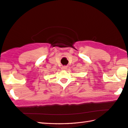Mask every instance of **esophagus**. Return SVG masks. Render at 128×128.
<instances>
[{"instance_id": "1", "label": "esophagus", "mask_w": 128, "mask_h": 128, "mask_svg": "<svg viewBox=\"0 0 128 128\" xmlns=\"http://www.w3.org/2000/svg\"><path fill=\"white\" fill-rule=\"evenodd\" d=\"M67 66H62V70H67Z\"/></svg>"}]
</instances>
